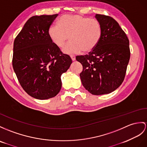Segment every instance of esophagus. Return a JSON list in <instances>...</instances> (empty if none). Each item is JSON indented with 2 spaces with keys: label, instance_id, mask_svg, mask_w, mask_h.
Returning a JSON list of instances; mask_svg holds the SVG:
<instances>
[{
  "label": "esophagus",
  "instance_id": "obj_1",
  "mask_svg": "<svg viewBox=\"0 0 147 147\" xmlns=\"http://www.w3.org/2000/svg\"><path fill=\"white\" fill-rule=\"evenodd\" d=\"M70 58H71V60H72V61H74V60H76V57H75V55H70Z\"/></svg>",
  "mask_w": 147,
  "mask_h": 147
}]
</instances>
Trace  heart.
Listing matches in <instances>:
<instances>
[{"label": "heart", "instance_id": "b5f03b06", "mask_svg": "<svg viewBox=\"0 0 147 147\" xmlns=\"http://www.w3.org/2000/svg\"><path fill=\"white\" fill-rule=\"evenodd\" d=\"M48 34L59 48H62L70 37L71 42L63 49L65 53H90L100 41L102 28L97 20L79 15H66L60 18L59 24L49 27Z\"/></svg>", "mask_w": 147, "mask_h": 147}]
</instances>
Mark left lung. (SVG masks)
I'll return each mask as SVG.
<instances>
[{"mask_svg":"<svg viewBox=\"0 0 147 147\" xmlns=\"http://www.w3.org/2000/svg\"><path fill=\"white\" fill-rule=\"evenodd\" d=\"M102 35L98 45L88 55L77 56L83 66L82 84L92 95L108 94L122 84L129 62V40L113 18L96 14Z\"/></svg>","mask_w":147,"mask_h":147,"instance_id":"8db88e82","label":"left lung"}]
</instances>
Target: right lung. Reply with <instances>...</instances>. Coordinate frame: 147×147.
Listing matches in <instances>:
<instances>
[{"mask_svg":"<svg viewBox=\"0 0 147 147\" xmlns=\"http://www.w3.org/2000/svg\"><path fill=\"white\" fill-rule=\"evenodd\" d=\"M58 14L30 17L13 42L12 65L24 90L38 100L54 97L61 76L72 63L50 38L48 31Z\"/></svg>","mask_w":147,"mask_h":147,"instance_id":"add662e5","label":"right lung"}]
</instances>
